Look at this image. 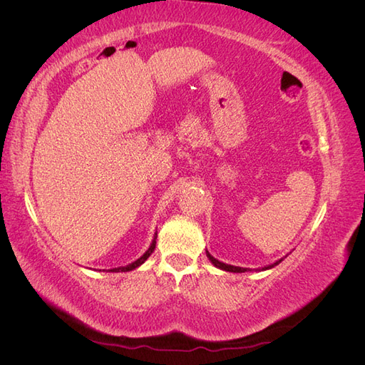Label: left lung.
<instances>
[{
    "instance_id": "obj_1",
    "label": "left lung",
    "mask_w": 365,
    "mask_h": 365,
    "mask_svg": "<svg viewBox=\"0 0 365 365\" xmlns=\"http://www.w3.org/2000/svg\"><path fill=\"white\" fill-rule=\"evenodd\" d=\"M205 254H207V257H208V260L212 262L215 267L217 268V269H222V271H227V272H247V271H267V269H271V268H274L275 264H279L284 257H288V254H286L284 257H282V259H279V260H275L274 263H271V264H267V267H262V268H257V269H251V268H242V267H235V264H228V263H224V262H220V260H217V259H215L212 254H210L207 250H205Z\"/></svg>"
}]
</instances>
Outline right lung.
<instances>
[{"instance_id":"1","label":"right lung","mask_w":365,"mask_h":365,"mask_svg":"<svg viewBox=\"0 0 365 365\" xmlns=\"http://www.w3.org/2000/svg\"><path fill=\"white\" fill-rule=\"evenodd\" d=\"M155 245H157V233L153 235L152 244L149 245V248L146 250V252L143 254V256H141L140 259H137L135 262H132V263L126 264V267H118V268H113V269H109V272H128V271H132V269H135V268L141 267V264L145 263V262L149 259V256H150V254L153 252V250H155Z\"/></svg>"}]
</instances>
